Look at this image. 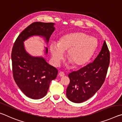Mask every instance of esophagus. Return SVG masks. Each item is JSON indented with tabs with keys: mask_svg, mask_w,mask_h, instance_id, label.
<instances>
[{
	"mask_svg": "<svg viewBox=\"0 0 122 122\" xmlns=\"http://www.w3.org/2000/svg\"><path fill=\"white\" fill-rule=\"evenodd\" d=\"M65 75V73H64L62 71H60L59 73V76H60V77H62V76H64Z\"/></svg>",
	"mask_w": 122,
	"mask_h": 122,
	"instance_id": "1",
	"label": "esophagus"
}]
</instances>
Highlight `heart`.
<instances>
[{
  "instance_id": "obj_1",
  "label": "heart",
  "mask_w": 122,
  "mask_h": 122,
  "mask_svg": "<svg viewBox=\"0 0 122 122\" xmlns=\"http://www.w3.org/2000/svg\"><path fill=\"white\" fill-rule=\"evenodd\" d=\"M98 46L97 39L84 32H76L61 36L56 45L51 44L49 51L54 64L57 66L66 52L68 60L74 67H78L87 62L92 57Z\"/></svg>"
}]
</instances>
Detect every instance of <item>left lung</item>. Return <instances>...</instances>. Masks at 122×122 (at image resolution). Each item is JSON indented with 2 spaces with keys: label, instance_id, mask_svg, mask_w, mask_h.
Masks as SVG:
<instances>
[{
  "label": "left lung",
  "instance_id": "8db88e82",
  "mask_svg": "<svg viewBox=\"0 0 122 122\" xmlns=\"http://www.w3.org/2000/svg\"><path fill=\"white\" fill-rule=\"evenodd\" d=\"M110 63V51L106 41L93 62L68 75L70 83L66 96L74 103L88 100L100 89L104 83Z\"/></svg>",
  "mask_w": 122,
  "mask_h": 122
}]
</instances>
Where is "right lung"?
Masks as SVG:
<instances>
[{
	"label": "right lung",
	"instance_id": "1",
	"mask_svg": "<svg viewBox=\"0 0 122 122\" xmlns=\"http://www.w3.org/2000/svg\"><path fill=\"white\" fill-rule=\"evenodd\" d=\"M53 22H35L20 33L14 43L11 53L12 72L14 81L28 97L38 100L46 95L49 84L56 77L58 71L42 57L30 56L26 51L24 41L29 37L40 36L48 42L54 31ZM48 48H46V53Z\"/></svg>",
	"mask_w": 122,
	"mask_h": 122
}]
</instances>
